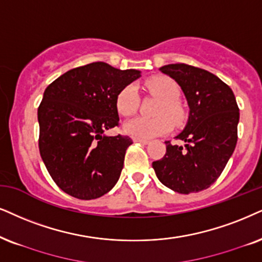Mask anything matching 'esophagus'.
<instances>
[{
    "instance_id": "obj_1",
    "label": "esophagus",
    "mask_w": 262,
    "mask_h": 262,
    "mask_svg": "<svg viewBox=\"0 0 262 262\" xmlns=\"http://www.w3.org/2000/svg\"><path fill=\"white\" fill-rule=\"evenodd\" d=\"M134 142H140V144H148V140H146V139H139V138H134L133 139Z\"/></svg>"
}]
</instances>
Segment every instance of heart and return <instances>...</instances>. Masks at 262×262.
<instances>
[{
  "mask_svg": "<svg viewBox=\"0 0 262 262\" xmlns=\"http://www.w3.org/2000/svg\"><path fill=\"white\" fill-rule=\"evenodd\" d=\"M145 88L150 94L160 98V102L155 108V118L135 117L125 122L124 132L134 138L151 139L158 135L167 134L171 129V121L180 123L184 118V111L179 99L180 87L174 79L167 76H155L145 82ZM140 99L134 84H127L118 92L116 97V108L124 117L132 116L138 111Z\"/></svg>",
  "mask_w": 262,
  "mask_h": 262,
  "instance_id": "1",
  "label": "heart"
}]
</instances>
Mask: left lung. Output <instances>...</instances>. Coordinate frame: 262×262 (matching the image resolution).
Returning <instances> with one entry per match:
<instances>
[{
  "mask_svg": "<svg viewBox=\"0 0 262 262\" xmlns=\"http://www.w3.org/2000/svg\"><path fill=\"white\" fill-rule=\"evenodd\" d=\"M183 89L190 106L186 127L165 141V155L152 163L158 180L179 193L207 190L220 177L237 144L239 108L228 85L211 72L177 62L161 68Z\"/></svg>",
  "mask_w": 262,
  "mask_h": 262,
  "instance_id": "8db88e82",
  "label": "left lung"
}]
</instances>
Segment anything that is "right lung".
I'll use <instances>...</instances> for the list:
<instances>
[{
	"mask_svg": "<svg viewBox=\"0 0 262 262\" xmlns=\"http://www.w3.org/2000/svg\"><path fill=\"white\" fill-rule=\"evenodd\" d=\"M140 77L97 61L65 72L46 88L38 106V148L53 181L78 200L107 193L120 179L128 135L105 137L120 125L116 97Z\"/></svg>",
	"mask_w": 262,
	"mask_h": 262,
	"instance_id": "1",
	"label": "right lung"
}]
</instances>
